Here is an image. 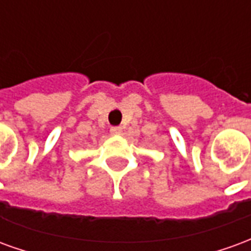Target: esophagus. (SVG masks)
Wrapping results in <instances>:
<instances>
[{
  "label": "esophagus",
  "instance_id": "1",
  "mask_svg": "<svg viewBox=\"0 0 251 251\" xmlns=\"http://www.w3.org/2000/svg\"><path fill=\"white\" fill-rule=\"evenodd\" d=\"M110 133H111L113 136H121V134H122V127H121V126H113V127L110 129Z\"/></svg>",
  "mask_w": 251,
  "mask_h": 251
}]
</instances>
